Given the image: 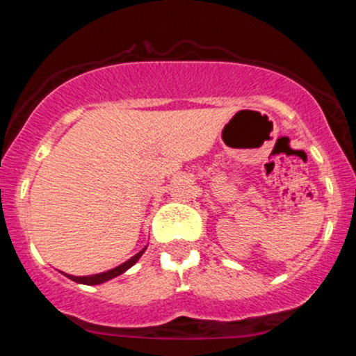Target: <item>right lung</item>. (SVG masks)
<instances>
[{"label":"right lung","instance_id":"right-lung-1","mask_svg":"<svg viewBox=\"0 0 356 356\" xmlns=\"http://www.w3.org/2000/svg\"><path fill=\"white\" fill-rule=\"evenodd\" d=\"M145 249H147V246H145L144 249H142V251H138L136 256L130 257L129 261H125L124 264H120V266H117V268H113V269H108V271H105V273H99V275H90V276H72V275H67V273H63V275L67 276L68 280L75 281V283H80V284H88V286H93V284H102V283H105V281L112 280V277L120 276L122 273H125L127 269H129V268H132L134 264H136L137 261L140 259V256L144 254Z\"/></svg>","mask_w":356,"mask_h":356}]
</instances>
